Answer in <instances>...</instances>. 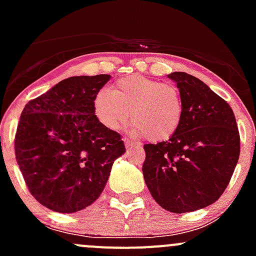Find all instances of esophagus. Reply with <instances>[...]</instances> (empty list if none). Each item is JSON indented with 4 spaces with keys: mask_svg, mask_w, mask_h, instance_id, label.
Here are the masks:
<instances>
[{
    "mask_svg": "<svg viewBox=\"0 0 256 256\" xmlns=\"http://www.w3.org/2000/svg\"><path fill=\"white\" fill-rule=\"evenodd\" d=\"M124 144H125V146L128 147H131V146H135V142H134V141H131V140H128V138H124Z\"/></svg>",
    "mask_w": 256,
    "mask_h": 256,
    "instance_id": "obj_1",
    "label": "esophagus"
}]
</instances>
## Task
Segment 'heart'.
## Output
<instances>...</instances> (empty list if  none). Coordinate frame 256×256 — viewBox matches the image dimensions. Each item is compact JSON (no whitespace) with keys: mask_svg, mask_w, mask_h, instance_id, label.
Listing matches in <instances>:
<instances>
[{"mask_svg":"<svg viewBox=\"0 0 256 256\" xmlns=\"http://www.w3.org/2000/svg\"><path fill=\"white\" fill-rule=\"evenodd\" d=\"M98 120L118 130L132 118V134L158 142L171 138L184 115V102L177 86L141 74L118 79L112 90L102 89L94 99Z\"/></svg>","mask_w":256,"mask_h":256,"instance_id":"1","label":"heart"}]
</instances>
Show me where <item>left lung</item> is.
Segmentation results:
<instances>
[{
    "instance_id": "left-lung-1",
    "label": "left lung",
    "mask_w": 256,
    "mask_h": 256,
    "mask_svg": "<svg viewBox=\"0 0 256 256\" xmlns=\"http://www.w3.org/2000/svg\"><path fill=\"white\" fill-rule=\"evenodd\" d=\"M184 102L180 128L168 141L147 144L142 166L154 200L172 213H188L216 202L239 160L240 136L228 102L190 74L174 72Z\"/></svg>"
}]
</instances>
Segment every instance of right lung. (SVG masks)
<instances>
[{
    "label": "right lung",
    "mask_w": 256,
    "mask_h": 256,
    "mask_svg": "<svg viewBox=\"0 0 256 256\" xmlns=\"http://www.w3.org/2000/svg\"><path fill=\"white\" fill-rule=\"evenodd\" d=\"M108 74L70 76L28 102L14 138L17 164L30 194L58 213H74L99 198L114 161L125 154L120 134L94 112Z\"/></svg>",
    "instance_id": "1"
}]
</instances>
